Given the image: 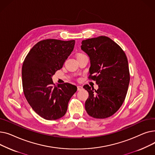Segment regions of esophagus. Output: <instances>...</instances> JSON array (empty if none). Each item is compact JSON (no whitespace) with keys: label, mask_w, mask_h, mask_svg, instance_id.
Masks as SVG:
<instances>
[{"label":"esophagus","mask_w":155,"mask_h":155,"mask_svg":"<svg viewBox=\"0 0 155 155\" xmlns=\"http://www.w3.org/2000/svg\"><path fill=\"white\" fill-rule=\"evenodd\" d=\"M82 88H83V87H82V86H80V85L77 86V91H81V90H82Z\"/></svg>","instance_id":"34e87169"}]
</instances>
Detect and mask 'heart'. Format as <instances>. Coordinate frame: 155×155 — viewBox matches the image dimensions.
Returning a JSON list of instances; mask_svg holds the SVG:
<instances>
[{
	"mask_svg": "<svg viewBox=\"0 0 155 155\" xmlns=\"http://www.w3.org/2000/svg\"><path fill=\"white\" fill-rule=\"evenodd\" d=\"M80 54H77V56H78V55H80Z\"/></svg>",
	"mask_w": 155,
	"mask_h": 155,
	"instance_id": "obj_1",
	"label": "heart"
}]
</instances>
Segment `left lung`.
Listing matches in <instances>:
<instances>
[{
	"mask_svg": "<svg viewBox=\"0 0 155 155\" xmlns=\"http://www.w3.org/2000/svg\"><path fill=\"white\" fill-rule=\"evenodd\" d=\"M81 49L90 57L88 79L99 86L97 91L84 86L89 95L85 110L94 118L109 117L119 109L127 94L130 81L127 56L116 43L103 36L82 41Z\"/></svg>",
	"mask_w": 155,
	"mask_h": 155,
	"instance_id": "1",
	"label": "left lung"
}]
</instances>
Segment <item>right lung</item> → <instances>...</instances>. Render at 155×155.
<instances>
[{"label":"right lung","instance_id":"right-lung-1","mask_svg":"<svg viewBox=\"0 0 155 155\" xmlns=\"http://www.w3.org/2000/svg\"><path fill=\"white\" fill-rule=\"evenodd\" d=\"M75 40H42L31 48L24 60V94L30 106L46 120H56L67 112L68 104L77 88L64 83L55 85L52 76L60 70L73 50Z\"/></svg>","mask_w":155,"mask_h":155}]
</instances>
